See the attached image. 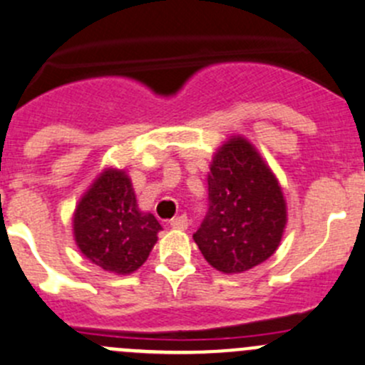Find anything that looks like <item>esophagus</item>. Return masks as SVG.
<instances>
[{
  "label": "esophagus",
  "mask_w": 365,
  "mask_h": 365,
  "mask_svg": "<svg viewBox=\"0 0 365 365\" xmlns=\"http://www.w3.org/2000/svg\"><path fill=\"white\" fill-rule=\"evenodd\" d=\"M169 225L176 230H185L189 226V219H187V215H178V217H173Z\"/></svg>",
  "instance_id": "obj_1"
}]
</instances>
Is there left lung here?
<instances>
[{
    "instance_id": "left-lung-1",
    "label": "left lung",
    "mask_w": 365,
    "mask_h": 365,
    "mask_svg": "<svg viewBox=\"0 0 365 365\" xmlns=\"http://www.w3.org/2000/svg\"><path fill=\"white\" fill-rule=\"evenodd\" d=\"M208 212L194 233L205 260L226 274L267 260L280 246L287 205L277 176L253 144L226 140L210 164Z\"/></svg>"
}]
</instances>
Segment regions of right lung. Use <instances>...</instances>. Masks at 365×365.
<instances>
[{"label":"right lung","instance_id":"right-lung-1","mask_svg":"<svg viewBox=\"0 0 365 365\" xmlns=\"http://www.w3.org/2000/svg\"><path fill=\"white\" fill-rule=\"evenodd\" d=\"M160 230L153 214L140 212L128 175L114 168L94 180L73 215L74 240L83 257L114 274L137 271Z\"/></svg>","mask_w":365,"mask_h":365}]
</instances>
